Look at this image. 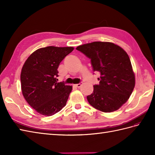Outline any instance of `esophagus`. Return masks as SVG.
Segmentation results:
<instances>
[{
	"label": "esophagus",
	"instance_id": "34e87169",
	"mask_svg": "<svg viewBox=\"0 0 155 155\" xmlns=\"http://www.w3.org/2000/svg\"><path fill=\"white\" fill-rule=\"evenodd\" d=\"M82 83H79V84H74L75 87H77V88H80L81 87Z\"/></svg>",
	"mask_w": 155,
	"mask_h": 155
}]
</instances>
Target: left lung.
Returning a JSON list of instances; mask_svg holds the SVG:
<instances>
[{
  "label": "left lung",
  "mask_w": 155,
  "mask_h": 155,
  "mask_svg": "<svg viewBox=\"0 0 155 155\" xmlns=\"http://www.w3.org/2000/svg\"><path fill=\"white\" fill-rule=\"evenodd\" d=\"M77 50L91 58L93 71L101 77L94 85L88 103L97 110L110 113L128 100L135 86V75L128 54L119 46L110 42L96 41L84 44Z\"/></svg>",
  "instance_id": "1"
}]
</instances>
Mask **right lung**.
Masks as SVG:
<instances>
[{"label":"right lung","mask_w":155,"mask_h":155,"mask_svg":"<svg viewBox=\"0 0 155 155\" xmlns=\"http://www.w3.org/2000/svg\"><path fill=\"white\" fill-rule=\"evenodd\" d=\"M73 50L72 47L41 48L25 62L21 73L22 93L38 113L52 116L66 105L72 87L58 83L57 68Z\"/></svg>","instance_id":"add662e5"}]
</instances>
